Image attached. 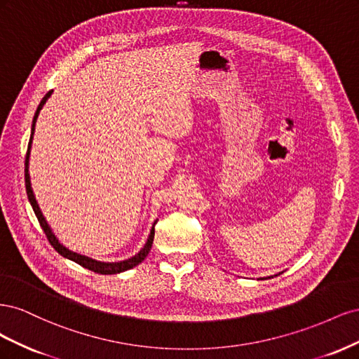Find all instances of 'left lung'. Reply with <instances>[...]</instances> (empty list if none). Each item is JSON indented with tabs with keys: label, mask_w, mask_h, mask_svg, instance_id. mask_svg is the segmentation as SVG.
Wrapping results in <instances>:
<instances>
[{
	"label": "left lung",
	"mask_w": 359,
	"mask_h": 359,
	"mask_svg": "<svg viewBox=\"0 0 359 359\" xmlns=\"http://www.w3.org/2000/svg\"><path fill=\"white\" fill-rule=\"evenodd\" d=\"M278 274H281V273H278ZM271 277H273V276H271Z\"/></svg>",
	"instance_id": "obj_1"
}]
</instances>
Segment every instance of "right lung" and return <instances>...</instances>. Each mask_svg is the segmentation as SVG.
I'll use <instances>...</instances> for the list:
<instances>
[{"instance_id": "1", "label": "right lung", "mask_w": 359, "mask_h": 359, "mask_svg": "<svg viewBox=\"0 0 359 359\" xmlns=\"http://www.w3.org/2000/svg\"><path fill=\"white\" fill-rule=\"evenodd\" d=\"M52 93H53V91H49L45 97H43L40 104H39V107H37V111H36V114H34V118H32L31 136H29L28 149H27V157H25V187H27L28 201H29V203H31V206H32V210H34L37 220H39V223H40V226H41L43 232L46 233L50 245H52L53 248H55L57 252H58L62 257L70 259V260H73V262L79 264L81 266H83V268H86V269L94 271V273H97V274H104V276H106V274H119V273H124V271L132 269V268H135L136 265H139V264L142 262V260L148 256L151 247H153V241H154V226H156V223H157L158 219L153 223V227H151L149 235H148V240H147L145 245H144L142 248H140V252H137L135 256L128 257V259H126V260H119V262H102V260H97V259H93V257H90V256L76 253V252H73V250H69L66 245H62V244L60 243L58 238L55 236V233L52 232L50 226L48 224V222H46V219H45V215H43V212H41V210H40V206H39V203H37V201H36L34 191H32V187H31L29 172H28V169H29V154H31L32 137H34L36 121H37V118H39V114H40V111H41V107L45 106V103L48 102V99H49Z\"/></svg>"}]
</instances>
